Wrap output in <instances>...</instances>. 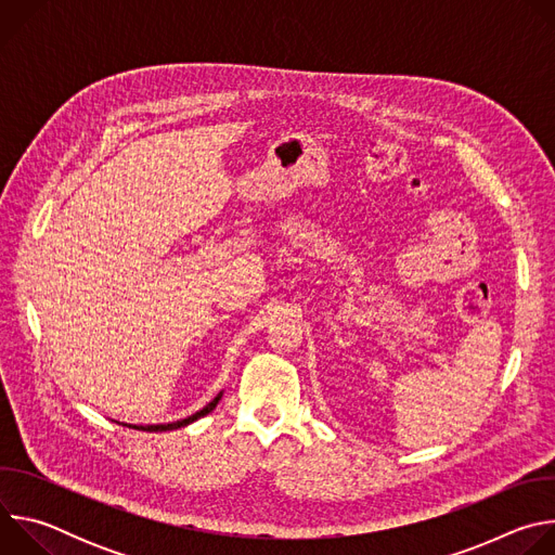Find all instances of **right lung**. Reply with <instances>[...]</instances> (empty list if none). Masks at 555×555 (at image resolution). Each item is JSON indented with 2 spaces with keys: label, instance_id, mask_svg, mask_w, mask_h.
Here are the masks:
<instances>
[{
  "label": "right lung",
  "instance_id": "right-lung-1",
  "mask_svg": "<svg viewBox=\"0 0 555 555\" xmlns=\"http://www.w3.org/2000/svg\"><path fill=\"white\" fill-rule=\"evenodd\" d=\"M221 400V392L217 395V398L210 402V404H206L199 413H195V415H191V417H186V420H180V422H173V424H160V426H129V428H135V430H146V433H163V430H176V428H182V426H189L191 422H195V420H199V417H204V415H208L210 411H215V406H217V402Z\"/></svg>",
  "mask_w": 555,
  "mask_h": 555
}]
</instances>
